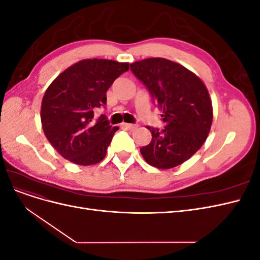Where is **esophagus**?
<instances>
[{
    "mask_svg": "<svg viewBox=\"0 0 260 260\" xmlns=\"http://www.w3.org/2000/svg\"><path fill=\"white\" fill-rule=\"evenodd\" d=\"M122 125L125 129H128L130 131H135L138 128V124H133V123H123Z\"/></svg>",
    "mask_w": 260,
    "mask_h": 260,
    "instance_id": "obj_1",
    "label": "esophagus"
}]
</instances>
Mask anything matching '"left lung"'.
<instances>
[{
    "instance_id": "obj_1",
    "label": "left lung",
    "mask_w": 260,
    "mask_h": 260,
    "mask_svg": "<svg viewBox=\"0 0 260 260\" xmlns=\"http://www.w3.org/2000/svg\"><path fill=\"white\" fill-rule=\"evenodd\" d=\"M131 72L161 109L165 129L152 127L151 143L140 148L147 164L158 169L179 166L199 151L212 122L208 90L184 66L154 57L132 62Z\"/></svg>"
}]
</instances>
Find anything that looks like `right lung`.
<instances>
[{"label": "right lung", "mask_w": 260, "mask_h": 260, "mask_svg": "<svg viewBox=\"0 0 260 260\" xmlns=\"http://www.w3.org/2000/svg\"><path fill=\"white\" fill-rule=\"evenodd\" d=\"M129 69L128 62L83 59L68 67L46 89L41 104L44 135L64 158L81 166L104 159L115 132L104 115L94 111L106 104V92Z\"/></svg>", "instance_id": "1"}]
</instances>
